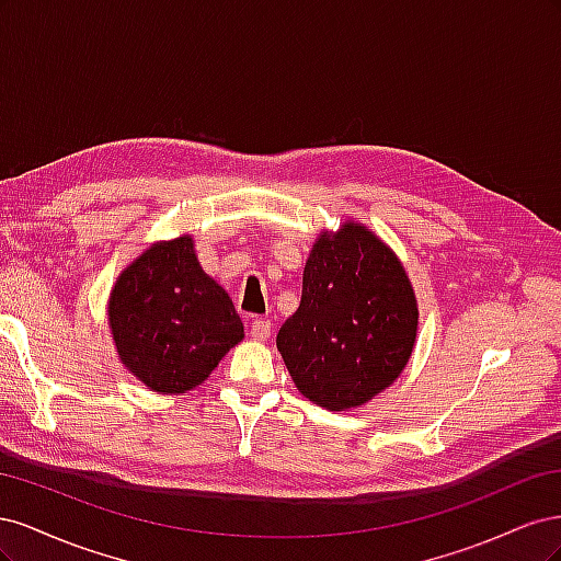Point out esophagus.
<instances>
[{
  "instance_id": "1",
  "label": "esophagus",
  "mask_w": 561,
  "mask_h": 561,
  "mask_svg": "<svg viewBox=\"0 0 561 561\" xmlns=\"http://www.w3.org/2000/svg\"><path fill=\"white\" fill-rule=\"evenodd\" d=\"M250 336L254 339V342H266V339L271 336V322L268 320H252Z\"/></svg>"
}]
</instances>
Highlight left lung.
I'll return each instance as SVG.
<instances>
[{"instance_id": "8db88e82", "label": "left lung", "mask_w": 561, "mask_h": 561, "mask_svg": "<svg viewBox=\"0 0 561 561\" xmlns=\"http://www.w3.org/2000/svg\"><path fill=\"white\" fill-rule=\"evenodd\" d=\"M416 330L419 304L398 254L375 231L346 219L316 239L301 304L276 344L304 398L346 412L402 375Z\"/></svg>"}]
</instances>
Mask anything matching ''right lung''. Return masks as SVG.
Instances as JSON below:
<instances>
[{
    "instance_id": "obj_1",
    "label": "right lung",
    "mask_w": 561,
    "mask_h": 561,
    "mask_svg": "<svg viewBox=\"0 0 561 561\" xmlns=\"http://www.w3.org/2000/svg\"><path fill=\"white\" fill-rule=\"evenodd\" d=\"M107 322L128 375L159 396L201 386L243 339L233 301L201 268L190 233L151 243L118 274Z\"/></svg>"
}]
</instances>
